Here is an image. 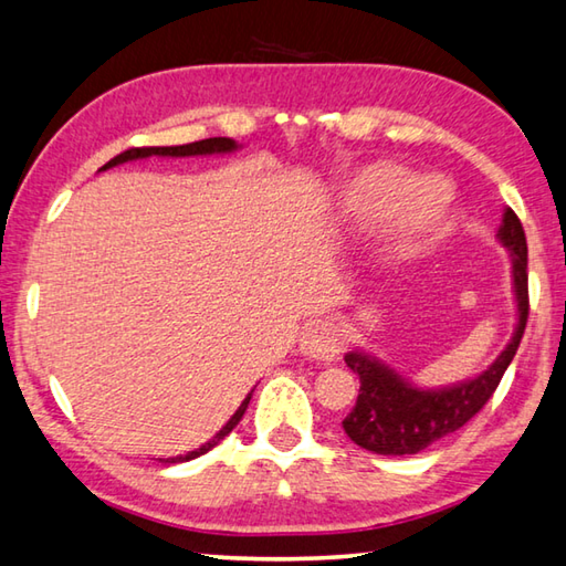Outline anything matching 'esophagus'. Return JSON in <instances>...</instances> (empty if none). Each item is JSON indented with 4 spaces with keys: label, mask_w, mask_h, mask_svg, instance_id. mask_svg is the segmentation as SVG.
Listing matches in <instances>:
<instances>
[{
    "label": "esophagus",
    "mask_w": 566,
    "mask_h": 566,
    "mask_svg": "<svg viewBox=\"0 0 566 566\" xmlns=\"http://www.w3.org/2000/svg\"><path fill=\"white\" fill-rule=\"evenodd\" d=\"M300 348L304 356L316 358V361H332L336 354L342 352V334H338V326L328 318H314L304 326Z\"/></svg>",
    "instance_id": "obj_1"
}]
</instances>
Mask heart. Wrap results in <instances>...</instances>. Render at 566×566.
I'll use <instances>...</instances> for the list:
<instances>
[{
  "mask_svg": "<svg viewBox=\"0 0 566 566\" xmlns=\"http://www.w3.org/2000/svg\"><path fill=\"white\" fill-rule=\"evenodd\" d=\"M441 195L438 196L437 192ZM450 192L440 180H423L398 166H374L364 170L344 195V205L358 218L390 212L396 238H413L448 210Z\"/></svg>",
  "mask_w": 566,
  "mask_h": 566,
  "instance_id": "b5f03b06",
  "label": "heart"
}]
</instances>
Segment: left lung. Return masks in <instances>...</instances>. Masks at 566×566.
Masks as SVG:
<instances>
[{"label":"left lung","mask_w":566,"mask_h":566,"mask_svg":"<svg viewBox=\"0 0 566 566\" xmlns=\"http://www.w3.org/2000/svg\"><path fill=\"white\" fill-rule=\"evenodd\" d=\"M497 240L512 256L517 300V326L505 352L488 371L446 388H418L376 356L348 352L344 361L358 374L361 388L354 410L344 418V430L356 446L378 455H416L436 440L460 430L495 394L500 378L517 354L530 314L527 240L520 218L510 208L502 214Z\"/></svg>","instance_id":"obj_1"}]
</instances>
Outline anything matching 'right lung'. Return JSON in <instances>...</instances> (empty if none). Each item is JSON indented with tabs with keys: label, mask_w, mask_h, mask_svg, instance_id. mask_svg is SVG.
I'll return each mask as SVG.
<instances>
[{
	"label": "right lung",
	"mask_w": 566,
	"mask_h": 566,
	"mask_svg": "<svg viewBox=\"0 0 566 566\" xmlns=\"http://www.w3.org/2000/svg\"><path fill=\"white\" fill-rule=\"evenodd\" d=\"M232 150H238V143H234L232 138H205V140L188 143V146L130 148V150H123L120 156L111 158V160L106 163V166L101 168V170L113 168V166H120V163H128V160L150 158V156H163V158H185V156H212V153H232ZM250 398H252V394L242 400V406H240L238 410H234V416L228 420V423L222 426L220 433H214V438H212V440H208V443L200 446L198 450H192V453H188V455H178V458H168V460H163V458H160V462H185V460H192V458H200V455L208 453V450H212L214 446H218L224 436H230V433H232V428L240 423L242 416H244V410H248V406H250Z\"/></svg>",
	"instance_id": "1"
}]
</instances>
